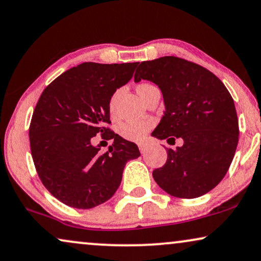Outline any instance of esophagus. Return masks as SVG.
I'll use <instances>...</instances> for the list:
<instances>
[{"mask_svg": "<svg viewBox=\"0 0 261 261\" xmlns=\"http://www.w3.org/2000/svg\"><path fill=\"white\" fill-rule=\"evenodd\" d=\"M138 148H140V151L142 152V154H144V152L147 151V145H145L144 143L138 144Z\"/></svg>", "mask_w": 261, "mask_h": 261, "instance_id": "1", "label": "esophagus"}]
</instances>
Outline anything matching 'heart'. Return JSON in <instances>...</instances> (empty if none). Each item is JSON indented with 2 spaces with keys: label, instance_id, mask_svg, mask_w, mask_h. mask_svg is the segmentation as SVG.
Returning a JSON list of instances; mask_svg holds the SVG:
<instances>
[{
  "label": "heart",
  "instance_id": "1",
  "mask_svg": "<svg viewBox=\"0 0 261 261\" xmlns=\"http://www.w3.org/2000/svg\"><path fill=\"white\" fill-rule=\"evenodd\" d=\"M151 87L150 85H141L137 87V90H142ZM152 126L151 121H143V120H130L126 123H123L119 127V133L125 140L141 142L144 140L147 134L150 131Z\"/></svg>",
  "mask_w": 261,
  "mask_h": 261
}]
</instances>
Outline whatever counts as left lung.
<instances>
[{"label": "left lung", "mask_w": 261, "mask_h": 261, "mask_svg": "<svg viewBox=\"0 0 261 261\" xmlns=\"http://www.w3.org/2000/svg\"><path fill=\"white\" fill-rule=\"evenodd\" d=\"M135 82L159 86L165 111L152 136L184 144L167 148V161L152 172L163 191L197 198L227 174L239 142V121L230 93L207 69L174 56L137 63ZM171 144V143H169Z\"/></svg>", "instance_id": "left-lung-1"}]
</instances>
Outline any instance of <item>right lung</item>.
<instances>
[{
	"label": "right lung",
	"mask_w": 261,
	"mask_h": 261,
	"mask_svg": "<svg viewBox=\"0 0 261 261\" xmlns=\"http://www.w3.org/2000/svg\"><path fill=\"white\" fill-rule=\"evenodd\" d=\"M136 67L86 62L41 93L30 125L31 152L43 185L65 205L92 209L105 203L119 187L126 162L141 155L136 144L105 127L111 98ZM99 133L114 141L105 154L91 144Z\"/></svg>",
	"instance_id": "1"
}]
</instances>
